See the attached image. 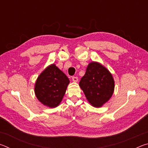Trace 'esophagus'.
Masks as SVG:
<instances>
[{"label":"esophagus","mask_w":148,"mask_h":148,"mask_svg":"<svg viewBox=\"0 0 148 148\" xmlns=\"http://www.w3.org/2000/svg\"><path fill=\"white\" fill-rule=\"evenodd\" d=\"M72 79V81H73L74 82H77V80H78V78H77V77H76V76H73Z\"/></svg>","instance_id":"34e87169"}]
</instances>
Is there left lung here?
I'll use <instances>...</instances> for the list:
<instances>
[{
	"mask_svg": "<svg viewBox=\"0 0 148 148\" xmlns=\"http://www.w3.org/2000/svg\"><path fill=\"white\" fill-rule=\"evenodd\" d=\"M79 85L87 101L96 108L106 103L114 91V80L112 74L97 62L89 64Z\"/></svg>",
	"mask_w": 148,
	"mask_h": 148,
	"instance_id": "left-lung-1",
	"label": "left lung"
}]
</instances>
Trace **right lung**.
<instances>
[{
    "mask_svg": "<svg viewBox=\"0 0 148 148\" xmlns=\"http://www.w3.org/2000/svg\"><path fill=\"white\" fill-rule=\"evenodd\" d=\"M69 83L68 77L56 64H52L37 78L34 86L35 95L45 106L57 107L63 98Z\"/></svg>",
    "mask_w": 148,
    "mask_h": 148,
    "instance_id": "1",
    "label": "right lung"
}]
</instances>
